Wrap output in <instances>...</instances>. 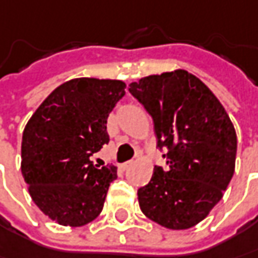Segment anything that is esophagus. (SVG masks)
Listing matches in <instances>:
<instances>
[{
    "mask_svg": "<svg viewBox=\"0 0 258 258\" xmlns=\"http://www.w3.org/2000/svg\"><path fill=\"white\" fill-rule=\"evenodd\" d=\"M131 166H133V162H125L121 164V169H122V170H128Z\"/></svg>",
    "mask_w": 258,
    "mask_h": 258,
    "instance_id": "esophagus-1",
    "label": "esophagus"
}]
</instances>
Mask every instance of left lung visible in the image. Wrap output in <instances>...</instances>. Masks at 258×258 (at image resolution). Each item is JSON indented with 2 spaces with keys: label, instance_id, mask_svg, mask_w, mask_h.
Returning a JSON list of instances; mask_svg holds the SVG:
<instances>
[{
  "label": "left lung",
  "instance_id": "obj_1",
  "mask_svg": "<svg viewBox=\"0 0 258 258\" xmlns=\"http://www.w3.org/2000/svg\"><path fill=\"white\" fill-rule=\"evenodd\" d=\"M128 91L153 118L167 164L154 166L137 190L141 211L166 228H190L221 201L234 174V125L207 85L182 69L143 78Z\"/></svg>",
  "mask_w": 258,
  "mask_h": 258
}]
</instances>
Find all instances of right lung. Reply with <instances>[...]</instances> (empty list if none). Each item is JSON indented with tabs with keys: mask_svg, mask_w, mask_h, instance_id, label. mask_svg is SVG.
I'll return each mask as SVG.
<instances>
[{
	"mask_svg": "<svg viewBox=\"0 0 258 258\" xmlns=\"http://www.w3.org/2000/svg\"><path fill=\"white\" fill-rule=\"evenodd\" d=\"M124 89L121 81L72 79L43 101L24 128L23 177L36 205L60 225H85L104 208L117 167H99L91 156L109 143L108 115Z\"/></svg>",
	"mask_w": 258,
	"mask_h": 258,
	"instance_id": "right-lung-1",
	"label": "right lung"
}]
</instances>
